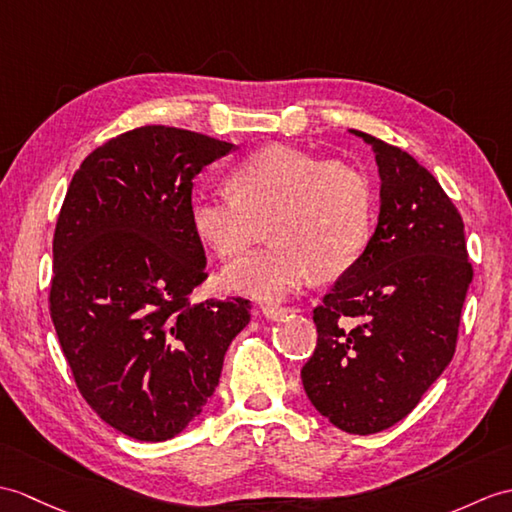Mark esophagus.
<instances>
[{
  "label": "esophagus",
  "instance_id": "1",
  "mask_svg": "<svg viewBox=\"0 0 512 512\" xmlns=\"http://www.w3.org/2000/svg\"><path fill=\"white\" fill-rule=\"evenodd\" d=\"M261 312H264V316L268 318V320H281L283 316H288L290 312H294L292 307H277V305H266V307H261Z\"/></svg>",
  "mask_w": 512,
  "mask_h": 512
}]
</instances>
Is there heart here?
Masks as SVG:
<instances>
[{"mask_svg": "<svg viewBox=\"0 0 512 512\" xmlns=\"http://www.w3.org/2000/svg\"><path fill=\"white\" fill-rule=\"evenodd\" d=\"M192 229L222 259L242 255L268 222L272 244L224 270V285L261 301H281L316 272L329 279L360 259L373 231L366 176L292 146H268L237 163L231 189L200 192Z\"/></svg>", "mask_w": 512, "mask_h": 512, "instance_id": "b5f03b06", "label": "heart"}]
</instances>
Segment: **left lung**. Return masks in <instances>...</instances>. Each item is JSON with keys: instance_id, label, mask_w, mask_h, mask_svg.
<instances>
[{"instance_id": "1", "label": "left lung", "mask_w": 512, "mask_h": 512, "mask_svg": "<svg viewBox=\"0 0 512 512\" xmlns=\"http://www.w3.org/2000/svg\"><path fill=\"white\" fill-rule=\"evenodd\" d=\"M373 148L379 218L355 264L314 310V355L301 379L342 432L375 434L414 410L454 358L473 279L465 224L423 165L351 130Z\"/></svg>"}]
</instances>
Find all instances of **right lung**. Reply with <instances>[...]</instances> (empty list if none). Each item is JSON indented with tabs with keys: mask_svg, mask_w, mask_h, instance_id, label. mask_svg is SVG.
<instances>
[{
	"mask_svg": "<svg viewBox=\"0 0 512 512\" xmlns=\"http://www.w3.org/2000/svg\"><path fill=\"white\" fill-rule=\"evenodd\" d=\"M235 146L141 126L82 161L54 231L50 314L80 395L102 421L159 443L205 408L251 301H192L207 257L194 176Z\"/></svg>",
	"mask_w": 512,
	"mask_h": 512,
	"instance_id": "right-lung-1",
	"label": "right lung"
}]
</instances>
